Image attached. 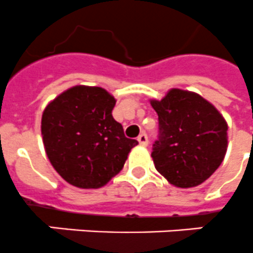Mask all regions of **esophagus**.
I'll list each match as a JSON object with an SVG mask.
<instances>
[{
    "label": "esophagus",
    "mask_w": 253,
    "mask_h": 253,
    "mask_svg": "<svg viewBox=\"0 0 253 253\" xmlns=\"http://www.w3.org/2000/svg\"><path fill=\"white\" fill-rule=\"evenodd\" d=\"M137 141H139V144H140L141 147H147V145H148V136L145 135L144 132L140 133V135L137 136Z\"/></svg>",
    "instance_id": "esophagus-1"
}]
</instances>
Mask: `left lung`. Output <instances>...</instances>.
<instances>
[{
  "label": "left lung",
  "instance_id": "left-lung-1",
  "mask_svg": "<svg viewBox=\"0 0 253 253\" xmlns=\"http://www.w3.org/2000/svg\"><path fill=\"white\" fill-rule=\"evenodd\" d=\"M159 114L160 140L152 159L170 184L190 188L218 169L227 151V122L212 102L196 92L171 88L151 100Z\"/></svg>",
  "mask_w": 253,
  "mask_h": 253
}]
</instances>
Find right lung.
<instances>
[{"instance_id": "obj_1", "label": "right lung", "mask_w": 253, "mask_h": 253, "mask_svg": "<svg viewBox=\"0 0 253 253\" xmlns=\"http://www.w3.org/2000/svg\"><path fill=\"white\" fill-rule=\"evenodd\" d=\"M116 98L101 87L74 85L45 106L41 136L54 170L78 188H100L122 170L137 141L112 116Z\"/></svg>"}]
</instances>
